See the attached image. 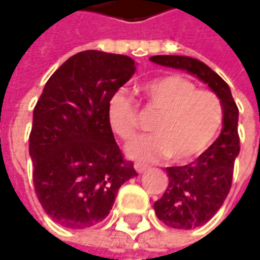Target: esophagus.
<instances>
[{"label": "esophagus", "instance_id": "obj_1", "mask_svg": "<svg viewBox=\"0 0 260 260\" xmlns=\"http://www.w3.org/2000/svg\"><path fill=\"white\" fill-rule=\"evenodd\" d=\"M135 169H136V172H137V174H145V172L147 171V169H149V168H147L146 165H143V164H136Z\"/></svg>", "mask_w": 260, "mask_h": 260}]
</instances>
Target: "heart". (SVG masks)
Wrapping results in <instances>:
<instances>
[{"mask_svg":"<svg viewBox=\"0 0 260 260\" xmlns=\"http://www.w3.org/2000/svg\"><path fill=\"white\" fill-rule=\"evenodd\" d=\"M140 89L147 107L159 115L152 124L153 135L139 136L125 146L132 159L155 162L171 156L175 162H188L211 145L223 121L217 95L197 89L181 75L153 78ZM107 121L120 139H130L137 128L135 101L123 91L115 92L107 107Z\"/></svg>","mask_w":260,"mask_h":260,"instance_id":"b5f03b06","label":"heart"}]
</instances>
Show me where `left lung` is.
Wrapping results in <instances>:
<instances>
[{"label":"left lung","instance_id":"1","mask_svg":"<svg viewBox=\"0 0 260 260\" xmlns=\"http://www.w3.org/2000/svg\"><path fill=\"white\" fill-rule=\"evenodd\" d=\"M150 60L198 78L218 96L223 107V127L217 140L192 164L166 168L169 184L162 198L155 203V213L164 224L191 230L205 224L220 210L230 191L235 160L240 152L239 110L230 86L203 62L171 55L152 56Z\"/></svg>","mask_w":260,"mask_h":260}]
</instances>
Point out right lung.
Masks as SVG:
<instances>
[{
  "instance_id": "add662e5",
  "label": "right lung",
  "mask_w": 260,
  "mask_h": 260,
  "mask_svg": "<svg viewBox=\"0 0 260 260\" xmlns=\"http://www.w3.org/2000/svg\"><path fill=\"white\" fill-rule=\"evenodd\" d=\"M135 72L128 56L79 52L49 78L36 104L28 145L36 194L66 229L101 223L118 188L137 176L107 121L110 98Z\"/></svg>"
}]
</instances>
